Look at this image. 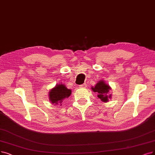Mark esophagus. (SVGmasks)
Wrapping results in <instances>:
<instances>
[{
	"mask_svg": "<svg viewBox=\"0 0 155 155\" xmlns=\"http://www.w3.org/2000/svg\"><path fill=\"white\" fill-rule=\"evenodd\" d=\"M86 86H87V85H86V83H84V84H82L81 85H79V87L80 88H86Z\"/></svg>",
	"mask_w": 155,
	"mask_h": 155,
	"instance_id": "obj_1",
	"label": "esophagus"
}]
</instances>
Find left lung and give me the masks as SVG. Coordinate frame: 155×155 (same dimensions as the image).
Masks as SVG:
<instances>
[{"label": "left lung", "mask_w": 155, "mask_h": 155, "mask_svg": "<svg viewBox=\"0 0 155 155\" xmlns=\"http://www.w3.org/2000/svg\"><path fill=\"white\" fill-rule=\"evenodd\" d=\"M111 88L109 84H106L103 80L99 81L94 86L91 87V90L97 94V97L104 102H107L111 98V94H109Z\"/></svg>", "instance_id": "1"}]
</instances>
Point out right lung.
Here are the masks:
<instances>
[{"instance_id":"add662e5","label":"right lung","mask_w":155,"mask_h":155,"mask_svg":"<svg viewBox=\"0 0 155 155\" xmlns=\"http://www.w3.org/2000/svg\"><path fill=\"white\" fill-rule=\"evenodd\" d=\"M71 93V90L68 89L64 84L60 83L49 91V99L51 104L57 105L62 102L64 99L69 97Z\"/></svg>"}]
</instances>
